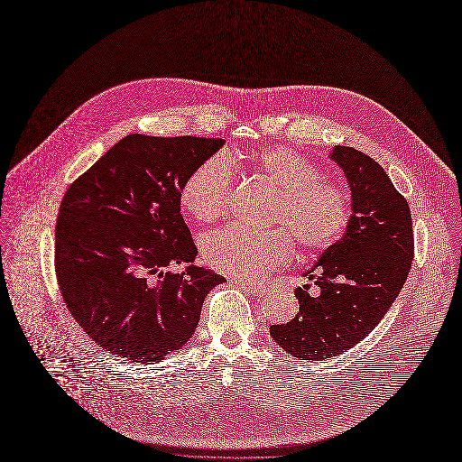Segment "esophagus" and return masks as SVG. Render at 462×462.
I'll use <instances>...</instances> for the list:
<instances>
[{
	"label": "esophagus",
	"instance_id": "1",
	"mask_svg": "<svg viewBox=\"0 0 462 462\" xmlns=\"http://www.w3.org/2000/svg\"><path fill=\"white\" fill-rule=\"evenodd\" d=\"M237 283L241 285V289H245L246 292H250L252 296H257V298L265 296L269 292L267 285H257V283H252V282H246V280H239Z\"/></svg>",
	"mask_w": 462,
	"mask_h": 462
}]
</instances>
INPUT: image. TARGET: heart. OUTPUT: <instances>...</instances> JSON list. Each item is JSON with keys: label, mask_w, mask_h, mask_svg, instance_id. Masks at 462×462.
Listing matches in <instances>:
<instances>
[{"label": "heart", "mask_w": 462, "mask_h": 462, "mask_svg": "<svg viewBox=\"0 0 462 462\" xmlns=\"http://www.w3.org/2000/svg\"><path fill=\"white\" fill-rule=\"evenodd\" d=\"M254 171L278 189L269 230L226 226L203 239L210 267L241 280L261 278L285 265L294 255V239L303 250L335 246L346 234L353 201L347 186L325 180L323 171L305 155L287 148H269L250 155ZM236 184L232 161L212 155L197 166L182 184L180 201L199 221L212 223L228 210Z\"/></svg>", "instance_id": "heart-1"}]
</instances>
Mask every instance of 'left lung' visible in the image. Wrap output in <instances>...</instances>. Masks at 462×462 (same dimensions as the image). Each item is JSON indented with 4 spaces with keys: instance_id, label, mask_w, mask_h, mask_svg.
I'll return each instance as SVG.
<instances>
[{
    "instance_id": "left-lung-1",
    "label": "left lung",
    "mask_w": 462,
    "mask_h": 462,
    "mask_svg": "<svg viewBox=\"0 0 462 462\" xmlns=\"http://www.w3.org/2000/svg\"><path fill=\"white\" fill-rule=\"evenodd\" d=\"M331 159L349 180V226L307 273L319 294L298 287L296 318L271 325L276 344L301 360L342 355L369 337L402 291L415 255L410 205L383 168L346 146H337Z\"/></svg>"
}]
</instances>
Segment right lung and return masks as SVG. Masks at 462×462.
I'll list each match as a JSON object with an SVG mask.
<instances>
[{"mask_svg":"<svg viewBox=\"0 0 462 462\" xmlns=\"http://www.w3.org/2000/svg\"><path fill=\"white\" fill-rule=\"evenodd\" d=\"M223 139L127 135L65 191L54 232L58 289L102 349L159 362L195 333L207 294L226 280L193 265L180 214L188 175ZM170 262H189L180 275Z\"/></svg>","mask_w":462,"mask_h":462,"instance_id":"add662e5","label":"right lung"}]
</instances>
